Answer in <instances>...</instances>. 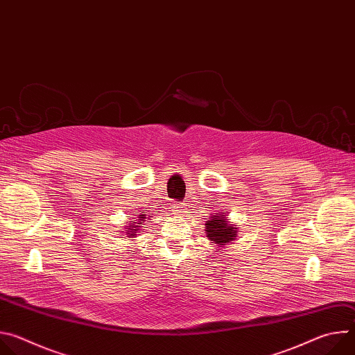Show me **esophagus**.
Masks as SVG:
<instances>
[{
    "label": "esophagus",
    "instance_id": "obj_1",
    "mask_svg": "<svg viewBox=\"0 0 355 355\" xmlns=\"http://www.w3.org/2000/svg\"><path fill=\"white\" fill-rule=\"evenodd\" d=\"M175 214H180V215H182L184 212H187L185 211V207L184 205H180V207H175V211H174Z\"/></svg>",
    "mask_w": 355,
    "mask_h": 355
}]
</instances>
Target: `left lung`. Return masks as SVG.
<instances>
[{
  "mask_svg": "<svg viewBox=\"0 0 355 355\" xmlns=\"http://www.w3.org/2000/svg\"><path fill=\"white\" fill-rule=\"evenodd\" d=\"M207 227V237L218 244L219 247L233 241L237 237V227L236 225H230L226 219V215H214L211 216V220L205 223Z\"/></svg>",
  "mask_w": 355,
  "mask_h": 355,
  "instance_id": "left-lung-1",
  "label": "left lung"
}]
</instances>
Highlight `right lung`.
I'll list each match as a JSON object with an SVG mask.
<instances>
[{
    "mask_svg": "<svg viewBox=\"0 0 355 355\" xmlns=\"http://www.w3.org/2000/svg\"><path fill=\"white\" fill-rule=\"evenodd\" d=\"M144 219H146V215H144V214H140L137 222H133V223H130V225L128 226L126 236H128V237H135L136 233H137V230H139V227H140V225H143Z\"/></svg>",
    "mask_w": 355,
    "mask_h": 355,
    "instance_id": "right-lung-1",
    "label": "right lung"
}]
</instances>
